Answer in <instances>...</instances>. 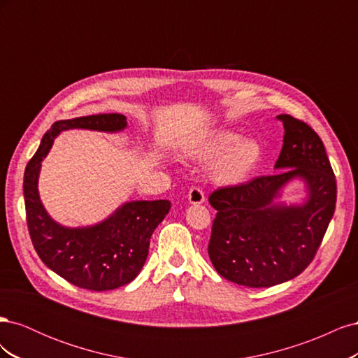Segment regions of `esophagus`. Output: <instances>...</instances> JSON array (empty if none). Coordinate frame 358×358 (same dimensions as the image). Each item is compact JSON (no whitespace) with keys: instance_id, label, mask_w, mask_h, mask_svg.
<instances>
[{"instance_id":"esophagus-1","label":"esophagus","mask_w":358,"mask_h":358,"mask_svg":"<svg viewBox=\"0 0 358 358\" xmlns=\"http://www.w3.org/2000/svg\"><path fill=\"white\" fill-rule=\"evenodd\" d=\"M188 200L192 204H201L206 201V196H204V191L200 187H192L188 192Z\"/></svg>"}]
</instances>
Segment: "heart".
<instances>
[{
	"label": "heart",
	"mask_w": 358,
	"mask_h": 358,
	"mask_svg": "<svg viewBox=\"0 0 358 358\" xmlns=\"http://www.w3.org/2000/svg\"><path fill=\"white\" fill-rule=\"evenodd\" d=\"M191 155L197 159H220L213 166V178L234 185L245 180L262 159V148L251 138L239 140V134L233 131H213L194 145Z\"/></svg>",
	"instance_id": "b5f03b06"
}]
</instances>
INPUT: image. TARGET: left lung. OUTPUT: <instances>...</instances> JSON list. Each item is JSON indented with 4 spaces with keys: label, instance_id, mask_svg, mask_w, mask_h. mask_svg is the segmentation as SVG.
<instances>
[{
    "label": "left lung",
    "instance_id": "1",
    "mask_svg": "<svg viewBox=\"0 0 358 358\" xmlns=\"http://www.w3.org/2000/svg\"><path fill=\"white\" fill-rule=\"evenodd\" d=\"M276 117L285 129L275 164L280 171L209 196L216 209L208 246L210 262L222 278L249 288L299 276L315 258L336 208V178L322 140L294 116ZM294 177L308 183L307 203L288 208L273 205L278 189Z\"/></svg>",
    "mask_w": 358,
    "mask_h": 358
}]
</instances>
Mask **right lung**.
<instances>
[{
  "label": "right lung",
  "mask_w": 358,
  "mask_h": 358,
  "mask_svg": "<svg viewBox=\"0 0 358 358\" xmlns=\"http://www.w3.org/2000/svg\"><path fill=\"white\" fill-rule=\"evenodd\" d=\"M125 127L127 117L119 113L58 121L41 138L36 155L25 169L24 197L31 242L43 263L79 288L107 291L131 282L146 262L150 236L169 213L170 201H131L99 225L66 229L50 220L40 201L37 179L41 159L48 155L53 138L64 129L119 131Z\"/></svg>",
  "instance_id": "add662e5"
}]
</instances>
